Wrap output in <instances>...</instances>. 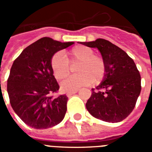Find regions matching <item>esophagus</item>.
Segmentation results:
<instances>
[{
	"label": "esophagus",
	"mask_w": 152,
	"mask_h": 152,
	"mask_svg": "<svg viewBox=\"0 0 152 152\" xmlns=\"http://www.w3.org/2000/svg\"><path fill=\"white\" fill-rule=\"evenodd\" d=\"M77 91H78V90H74V91L67 92L66 93V96H67V97H70V96H72V94H76V93H77Z\"/></svg>",
	"instance_id": "34e87169"
}]
</instances>
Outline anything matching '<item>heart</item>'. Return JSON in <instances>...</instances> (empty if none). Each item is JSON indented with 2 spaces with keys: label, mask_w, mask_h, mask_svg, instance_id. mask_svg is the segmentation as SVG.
<instances>
[{
  "label": "heart",
  "mask_w": 152,
  "mask_h": 152,
  "mask_svg": "<svg viewBox=\"0 0 152 152\" xmlns=\"http://www.w3.org/2000/svg\"><path fill=\"white\" fill-rule=\"evenodd\" d=\"M78 63L75 76L61 83L63 91H74L91 83H99L104 79L107 73L105 60L87 46L79 45L70 50L66 58L61 53L53 54L50 60V66L53 76L57 80H63L70 75V66Z\"/></svg>",
  "instance_id": "1"
}]
</instances>
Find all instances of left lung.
<instances>
[{
	"label": "left lung",
	"mask_w": 152,
	"mask_h": 152,
	"mask_svg": "<svg viewBox=\"0 0 152 152\" xmlns=\"http://www.w3.org/2000/svg\"><path fill=\"white\" fill-rule=\"evenodd\" d=\"M97 48L105 60L107 73L97 90L92 89L86 108L94 117L106 122L123 121L134 110L141 92V76L134 60L114 44L104 39L80 42Z\"/></svg>",
	"instance_id": "8db88e82"
}]
</instances>
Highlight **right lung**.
Masks as SVG:
<instances>
[{
  "instance_id": "right-lung-1",
  "label": "right lung",
  "mask_w": 152,
  "mask_h": 152,
  "mask_svg": "<svg viewBox=\"0 0 152 152\" xmlns=\"http://www.w3.org/2000/svg\"><path fill=\"white\" fill-rule=\"evenodd\" d=\"M74 42H60L50 37L37 40L14 61L7 80V92L13 110L30 127L51 128L63 121L67 97H53L59 86L50 66L58 51Z\"/></svg>"
}]
</instances>
